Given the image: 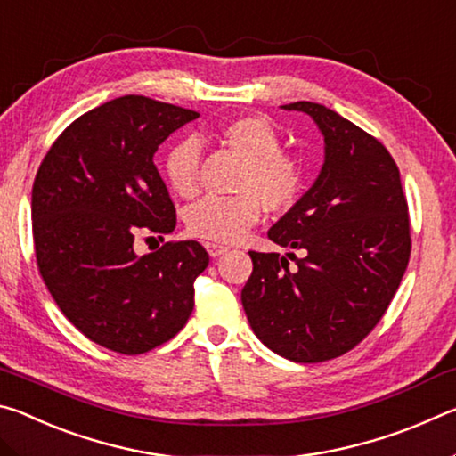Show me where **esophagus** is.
<instances>
[{"mask_svg": "<svg viewBox=\"0 0 456 456\" xmlns=\"http://www.w3.org/2000/svg\"><path fill=\"white\" fill-rule=\"evenodd\" d=\"M205 249H207V253H209L211 257H219V256H223V253L229 249V247L227 245H221V243H215V241H207L205 243Z\"/></svg>", "mask_w": 456, "mask_h": 456, "instance_id": "1", "label": "esophagus"}]
</instances>
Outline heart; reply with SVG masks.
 Returning <instances> with one entry per match:
<instances>
[{
    "instance_id": "b5f03b06",
    "label": "heart",
    "mask_w": 456,
    "mask_h": 456,
    "mask_svg": "<svg viewBox=\"0 0 456 456\" xmlns=\"http://www.w3.org/2000/svg\"><path fill=\"white\" fill-rule=\"evenodd\" d=\"M215 142L243 160L233 197H203L184 213L187 229L209 241H237L267 213H288L304 191L302 160L281 151L277 130L261 117H235L215 128ZM200 152L192 138H183L167 151L163 173L168 189L191 199L199 189Z\"/></svg>"
}]
</instances>
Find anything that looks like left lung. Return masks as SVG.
<instances>
[{
  "instance_id": "1",
  "label": "left lung",
  "mask_w": 456,
  "mask_h": 456,
  "mask_svg": "<svg viewBox=\"0 0 456 456\" xmlns=\"http://www.w3.org/2000/svg\"><path fill=\"white\" fill-rule=\"evenodd\" d=\"M315 120L326 160L314 187L269 229L281 247L249 251L241 291L256 336L280 356L314 364L358 346L395 297L411 259V217L400 171L386 146L315 102L285 104Z\"/></svg>"
}]
</instances>
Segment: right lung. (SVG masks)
I'll list each match as a JSON object with an SVG mask.
<instances>
[{
  "instance_id": "right-lung-1",
  "label": "right lung",
  "mask_w": 456,
  "mask_h": 456,
  "mask_svg": "<svg viewBox=\"0 0 456 456\" xmlns=\"http://www.w3.org/2000/svg\"><path fill=\"white\" fill-rule=\"evenodd\" d=\"M199 112L120 96L76 118L37 168L32 189L36 261L61 314L118 354H144L183 330L195 280L209 265L197 241L136 256V239L176 225L154 152Z\"/></svg>"
}]
</instances>
